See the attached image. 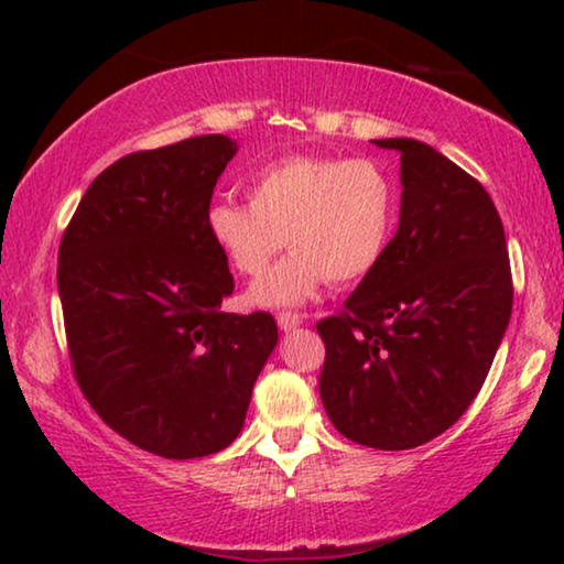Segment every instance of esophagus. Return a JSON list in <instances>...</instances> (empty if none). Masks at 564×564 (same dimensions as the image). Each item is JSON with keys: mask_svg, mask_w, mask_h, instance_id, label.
I'll list each match as a JSON object with an SVG mask.
<instances>
[{"mask_svg": "<svg viewBox=\"0 0 564 564\" xmlns=\"http://www.w3.org/2000/svg\"><path fill=\"white\" fill-rule=\"evenodd\" d=\"M276 323H280L282 330H295L300 323H303V315L292 313V311H282L280 315H276Z\"/></svg>", "mask_w": 564, "mask_h": 564, "instance_id": "esophagus-1", "label": "esophagus"}]
</instances>
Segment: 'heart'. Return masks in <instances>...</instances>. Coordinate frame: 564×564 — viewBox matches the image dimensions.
<instances>
[{"instance_id":"1","label":"heart","mask_w":564,"mask_h":564,"mask_svg":"<svg viewBox=\"0 0 564 564\" xmlns=\"http://www.w3.org/2000/svg\"><path fill=\"white\" fill-rule=\"evenodd\" d=\"M398 207V184L375 159L292 153L253 174L249 203L215 199L205 226L243 276L264 274L288 238L295 253L251 297L261 305H290L323 282L344 288L372 274L388 251Z\"/></svg>"}]
</instances>
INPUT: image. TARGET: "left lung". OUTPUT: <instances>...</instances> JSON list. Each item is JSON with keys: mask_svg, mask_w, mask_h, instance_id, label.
<instances>
[{"mask_svg": "<svg viewBox=\"0 0 564 564\" xmlns=\"http://www.w3.org/2000/svg\"><path fill=\"white\" fill-rule=\"evenodd\" d=\"M400 151V226L344 307L315 323L321 400L351 442L413 449L480 392L513 307L500 215L475 176L413 138Z\"/></svg>", "mask_w": 564, "mask_h": 564, "instance_id": "1", "label": "left lung"}]
</instances>
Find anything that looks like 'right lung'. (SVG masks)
Returning a JSON list of instances; mask_svg holds the SVG:
<instances>
[{
    "instance_id": "obj_1",
    "label": "right lung",
    "mask_w": 564,
    "mask_h": 564,
    "mask_svg": "<svg viewBox=\"0 0 564 564\" xmlns=\"http://www.w3.org/2000/svg\"><path fill=\"white\" fill-rule=\"evenodd\" d=\"M234 153L226 135L128 153L89 184L58 246L76 384L107 426L166 459L241 434L276 346L269 313L220 311L234 274L205 215Z\"/></svg>"
}]
</instances>
